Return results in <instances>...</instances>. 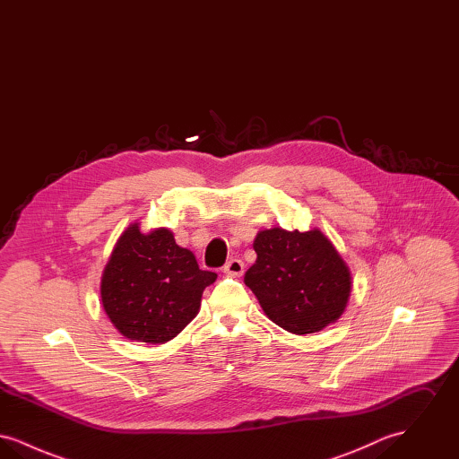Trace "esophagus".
<instances>
[{"label": "esophagus", "instance_id": "1", "mask_svg": "<svg viewBox=\"0 0 459 459\" xmlns=\"http://www.w3.org/2000/svg\"><path fill=\"white\" fill-rule=\"evenodd\" d=\"M223 272L227 275H232V277H240L244 273V263L240 260H230L223 266Z\"/></svg>", "mask_w": 459, "mask_h": 459}]
</instances>
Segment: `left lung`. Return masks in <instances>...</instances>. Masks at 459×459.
<instances>
[{"mask_svg": "<svg viewBox=\"0 0 459 459\" xmlns=\"http://www.w3.org/2000/svg\"><path fill=\"white\" fill-rule=\"evenodd\" d=\"M253 247L258 258L246 272L244 284L273 324L306 335L342 316L352 285L350 266L320 229H264Z\"/></svg>", "mask_w": 459, "mask_h": 459, "instance_id": "8db88e82", "label": "left lung"}]
</instances>
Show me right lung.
<instances>
[{"instance_id":"add662e5","label":"right lung","mask_w":459,"mask_h":459,"mask_svg":"<svg viewBox=\"0 0 459 459\" xmlns=\"http://www.w3.org/2000/svg\"><path fill=\"white\" fill-rule=\"evenodd\" d=\"M215 281L172 230L143 232L134 221L115 242L100 290L109 322L126 339L165 344L196 318L203 290Z\"/></svg>"}]
</instances>
